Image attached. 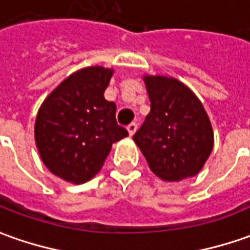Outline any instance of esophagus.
I'll return each mask as SVG.
<instances>
[{"mask_svg": "<svg viewBox=\"0 0 250 250\" xmlns=\"http://www.w3.org/2000/svg\"><path fill=\"white\" fill-rule=\"evenodd\" d=\"M127 131L130 134V137H132V135L135 134V131H137V125H135V123H131V125H127Z\"/></svg>", "mask_w": 250, "mask_h": 250, "instance_id": "esophagus-1", "label": "esophagus"}]
</instances>
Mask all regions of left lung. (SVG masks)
I'll return each instance as SVG.
<instances>
[{
    "mask_svg": "<svg viewBox=\"0 0 250 250\" xmlns=\"http://www.w3.org/2000/svg\"><path fill=\"white\" fill-rule=\"evenodd\" d=\"M150 112L132 137L149 168L164 182H179L203 169L213 149V130L198 97L181 81L144 75Z\"/></svg>",
    "mask_w": 250,
    "mask_h": 250,
    "instance_id": "obj_1",
    "label": "left lung"
}]
</instances>
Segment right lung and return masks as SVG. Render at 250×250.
Segmentation results:
<instances>
[{
  "label": "right lung",
  "instance_id": "add662e5",
  "mask_svg": "<svg viewBox=\"0 0 250 250\" xmlns=\"http://www.w3.org/2000/svg\"><path fill=\"white\" fill-rule=\"evenodd\" d=\"M113 68L86 67L68 76L45 98L35 127L41 160L62 181L89 182L103 168L112 144L128 135L116 122V105L104 91Z\"/></svg>",
  "mask_w": 250,
  "mask_h": 250
}]
</instances>
